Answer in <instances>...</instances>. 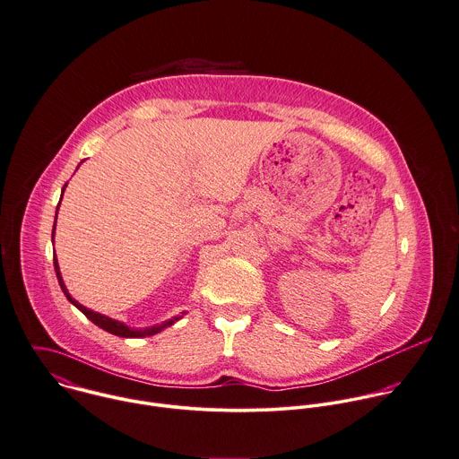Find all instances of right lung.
<instances>
[{
  "mask_svg": "<svg viewBox=\"0 0 459 459\" xmlns=\"http://www.w3.org/2000/svg\"><path fill=\"white\" fill-rule=\"evenodd\" d=\"M65 186L67 184H64V187H62V193H64V189H65ZM60 200H62V196H60ZM60 204V202H58ZM56 211H58V205H56ZM55 223H56V216H55ZM53 238H55V225H53V234H51V241H53ZM53 264H55V273H56V279H58V284H60V290L64 291V295H65V299L76 307V309H80L94 325H98L100 329H103V331H107V333H110V334H114V336H121V338H144V336H153V334H157V333H160V331H164L166 327H169V325H173L177 320H180L182 318V315L180 316H173L171 320H168V322H162L160 325H153V327H144V329H132V327H128V325H125L123 322H117V320H112V318H108V316H105V315H100V313H96V311H91V309H87L85 306H82L80 302H76L71 295H69V291H67V288H65V284H64V281H62V273H60V268H58V261H56V257H53Z\"/></svg>",
  "mask_w": 459,
  "mask_h": 459,
  "instance_id": "add662e5",
  "label": "right lung"
}]
</instances>
